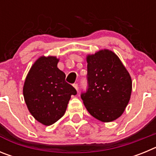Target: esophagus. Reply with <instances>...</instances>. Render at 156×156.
<instances>
[{"label": "esophagus", "mask_w": 156, "mask_h": 156, "mask_svg": "<svg viewBox=\"0 0 156 156\" xmlns=\"http://www.w3.org/2000/svg\"><path fill=\"white\" fill-rule=\"evenodd\" d=\"M73 87H74V88H75L76 90H78V84H77V83H74Z\"/></svg>", "instance_id": "1"}]
</instances>
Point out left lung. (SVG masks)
I'll list each match as a JSON object with an SVG mask.
<instances>
[{
  "label": "left lung",
  "instance_id": "1",
  "mask_svg": "<svg viewBox=\"0 0 156 156\" xmlns=\"http://www.w3.org/2000/svg\"><path fill=\"white\" fill-rule=\"evenodd\" d=\"M88 89L81 94L88 112L103 122L122 115L130 99L132 80L119 58L108 49L87 55Z\"/></svg>",
  "mask_w": 156,
  "mask_h": 156
}]
</instances>
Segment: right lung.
<instances>
[{"label": "right lung", "instance_id": "add662e5", "mask_svg": "<svg viewBox=\"0 0 156 156\" xmlns=\"http://www.w3.org/2000/svg\"><path fill=\"white\" fill-rule=\"evenodd\" d=\"M59 58L41 56L31 66L23 85L25 102L36 120L50 126L64 115L71 95L76 90L58 68Z\"/></svg>", "mask_w": 156, "mask_h": 156}]
</instances>
